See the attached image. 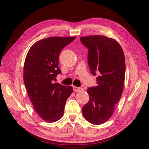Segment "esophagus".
I'll return each mask as SVG.
<instances>
[{
  "label": "esophagus",
  "instance_id": "34e87169",
  "mask_svg": "<svg viewBox=\"0 0 149 149\" xmlns=\"http://www.w3.org/2000/svg\"><path fill=\"white\" fill-rule=\"evenodd\" d=\"M74 90L75 91V92H82V91L84 90V88L82 87H74Z\"/></svg>",
  "mask_w": 149,
  "mask_h": 149
}]
</instances>
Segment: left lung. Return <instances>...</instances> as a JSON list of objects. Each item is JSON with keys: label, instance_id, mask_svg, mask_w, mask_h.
<instances>
[{"label": "left lung", "instance_id": "left-lung-1", "mask_svg": "<svg viewBox=\"0 0 149 149\" xmlns=\"http://www.w3.org/2000/svg\"><path fill=\"white\" fill-rule=\"evenodd\" d=\"M88 51L91 73L97 75V86L87 88L90 100L82 108L85 119L92 124H102L110 118L124 88L126 64L119 43L111 38L95 35L81 37Z\"/></svg>", "mask_w": 149, "mask_h": 149}]
</instances>
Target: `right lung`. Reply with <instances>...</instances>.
<instances>
[{
  "label": "right lung",
  "mask_w": 149,
  "mask_h": 149,
  "mask_svg": "<svg viewBox=\"0 0 149 149\" xmlns=\"http://www.w3.org/2000/svg\"><path fill=\"white\" fill-rule=\"evenodd\" d=\"M75 37H50L35 42L28 51L23 80L28 96L39 116L55 122L63 116L66 100L73 92L71 86L53 83L58 74L60 52Z\"/></svg>",
  "instance_id": "1"
}]
</instances>
